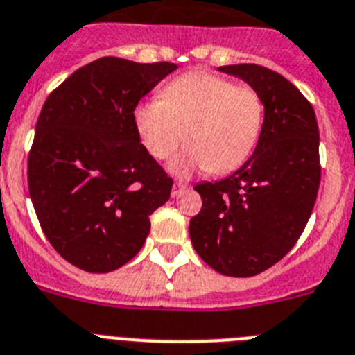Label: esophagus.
I'll return each instance as SVG.
<instances>
[{"mask_svg": "<svg viewBox=\"0 0 355 355\" xmlns=\"http://www.w3.org/2000/svg\"><path fill=\"white\" fill-rule=\"evenodd\" d=\"M184 189H187V184L180 183V181H175V183L172 184V198H178V196H180Z\"/></svg>", "mask_w": 355, "mask_h": 355, "instance_id": "obj_1", "label": "esophagus"}]
</instances>
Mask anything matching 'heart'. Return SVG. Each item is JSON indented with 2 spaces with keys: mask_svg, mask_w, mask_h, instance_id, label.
<instances>
[{
  "mask_svg": "<svg viewBox=\"0 0 355 355\" xmlns=\"http://www.w3.org/2000/svg\"><path fill=\"white\" fill-rule=\"evenodd\" d=\"M132 123L145 150L156 159L171 156L184 131L189 147L172 157V174L190 175L201 168L228 174L255 150L264 123V102L248 84H233L210 71H192L166 84L159 98L136 105Z\"/></svg>",
  "mask_w": 355,
  "mask_h": 355,
  "instance_id": "obj_1",
  "label": "heart"
}]
</instances>
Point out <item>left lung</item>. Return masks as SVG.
I'll return each mask as SVG.
<instances>
[{"mask_svg": "<svg viewBox=\"0 0 355 355\" xmlns=\"http://www.w3.org/2000/svg\"><path fill=\"white\" fill-rule=\"evenodd\" d=\"M264 102L255 153L226 180L196 184L202 208L190 219L193 250L226 277H255L287 255L316 202L322 166L314 109L286 77L259 64L220 66Z\"/></svg>", "mask_w": 355, "mask_h": 355, "instance_id": "8db88e82", "label": "left lung"}]
</instances>
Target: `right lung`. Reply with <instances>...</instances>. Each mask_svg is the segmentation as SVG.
<instances>
[{
  "label": "right lung",
  "instance_id": "right-lung-1",
  "mask_svg": "<svg viewBox=\"0 0 355 355\" xmlns=\"http://www.w3.org/2000/svg\"><path fill=\"white\" fill-rule=\"evenodd\" d=\"M172 62L102 57L50 93L28 154V192L42 232L87 272L122 268L141 250L150 215L171 198L166 175L136 135L132 113Z\"/></svg>",
  "mask_w": 355,
  "mask_h": 355
}]
</instances>
